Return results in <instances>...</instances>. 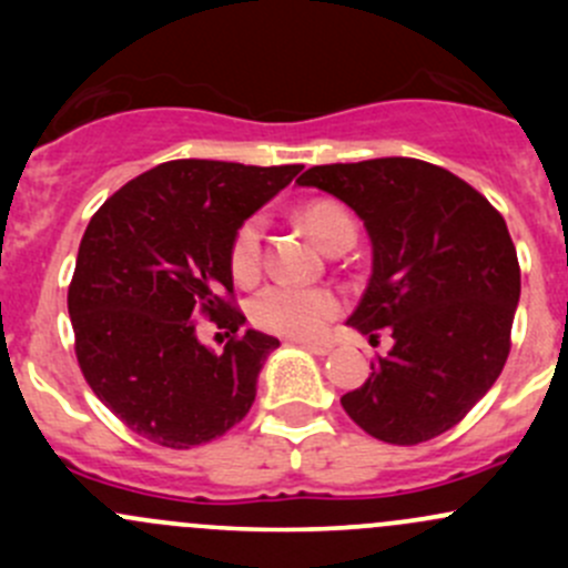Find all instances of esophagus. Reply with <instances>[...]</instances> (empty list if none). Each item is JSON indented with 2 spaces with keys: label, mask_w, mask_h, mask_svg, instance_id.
Wrapping results in <instances>:
<instances>
[{
  "label": "esophagus",
  "mask_w": 568,
  "mask_h": 568,
  "mask_svg": "<svg viewBox=\"0 0 568 568\" xmlns=\"http://www.w3.org/2000/svg\"><path fill=\"white\" fill-rule=\"evenodd\" d=\"M302 348H307L311 354H318V357H324V354L332 352L329 343H302Z\"/></svg>",
  "instance_id": "esophagus-1"
}]
</instances>
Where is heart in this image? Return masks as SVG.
Wrapping results in <instances>:
<instances>
[{
    "label": "heart",
    "instance_id": "b5f03b06",
    "mask_svg": "<svg viewBox=\"0 0 568 568\" xmlns=\"http://www.w3.org/2000/svg\"><path fill=\"white\" fill-rule=\"evenodd\" d=\"M300 225L305 227L307 236L318 247L329 250L335 244L354 242L357 225L352 214L335 200H311L296 214ZM261 242H263V222L250 216L239 225L231 242V272L236 280H252L261 266ZM341 300L329 288H302V285L274 283L263 288L252 300V321L257 326L277 335L288 337H316L332 318L341 313Z\"/></svg>",
    "mask_w": 568,
    "mask_h": 568
}]
</instances>
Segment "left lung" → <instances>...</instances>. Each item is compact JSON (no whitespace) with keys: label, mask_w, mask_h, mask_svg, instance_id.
<instances>
[{"label":"left lung","mask_w":568,"mask_h":568,"mask_svg":"<svg viewBox=\"0 0 568 568\" xmlns=\"http://www.w3.org/2000/svg\"><path fill=\"white\" fill-rule=\"evenodd\" d=\"M300 186L335 194L363 220L374 272L348 326L393 348L341 398L371 437L417 445L484 398L508 352L519 261L500 211L467 181L420 159L321 164Z\"/></svg>","instance_id":"left-lung-1"}]
</instances>
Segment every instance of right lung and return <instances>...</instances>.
I'll use <instances>...</instances> for the list:
<instances>
[{
	"mask_svg": "<svg viewBox=\"0 0 568 568\" xmlns=\"http://www.w3.org/2000/svg\"><path fill=\"white\" fill-rule=\"evenodd\" d=\"M300 170L175 159L120 186L90 220L68 288L77 359L140 437L183 450L250 412L280 341L239 335L247 318L233 305L231 242ZM200 315L234 332L220 355L196 341Z\"/></svg>",
	"mask_w": 568,
	"mask_h": 568,
	"instance_id": "right-lung-1",
	"label": "right lung"
}]
</instances>
